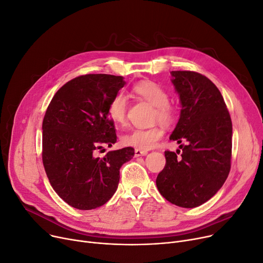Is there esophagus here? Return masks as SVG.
<instances>
[{"mask_svg": "<svg viewBox=\"0 0 263 263\" xmlns=\"http://www.w3.org/2000/svg\"><path fill=\"white\" fill-rule=\"evenodd\" d=\"M148 153L146 152V151H142V149H138V148H136V149L134 151V155H135V157H140V156H146Z\"/></svg>", "mask_w": 263, "mask_h": 263, "instance_id": "1", "label": "esophagus"}]
</instances>
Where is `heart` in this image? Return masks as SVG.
<instances>
[{
    "label": "heart",
    "mask_w": 263,
    "mask_h": 263,
    "mask_svg": "<svg viewBox=\"0 0 263 263\" xmlns=\"http://www.w3.org/2000/svg\"><path fill=\"white\" fill-rule=\"evenodd\" d=\"M134 92L156 107L155 118L163 124H171L175 118V110L168 104V93L159 84L152 81L140 82L133 87ZM127 97L119 92L114 96L108 105L109 118L115 123H123L127 115ZM163 136V130L160 127L149 129H133L125 133L121 141L124 145L132 146L138 149H151Z\"/></svg>",
    "instance_id": "b5f03b06"
}]
</instances>
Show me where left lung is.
Wrapping results in <instances>:
<instances>
[{
  "instance_id": "1",
  "label": "left lung",
  "mask_w": 263,
  "mask_h": 263,
  "mask_svg": "<svg viewBox=\"0 0 263 263\" xmlns=\"http://www.w3.org/2000/svg\"><path fill=\"white\" fill-rule=\"evenodd\" d=\"M179 96L180 116L170 140L179 149L164 153L166 163L157 176L161 196L180 208H197L213 198L231 167L232 122L223 98L208 77L191 71H172Z\"/></svg>"
}]
</instances>
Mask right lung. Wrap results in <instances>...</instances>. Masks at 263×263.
I'll return each instance as SVG.
<instances>
[{"mask_svg":"<svg viewBox=\"0 0 263 263\" xmlns=\"http://www.w3.org/2000/svg\"><path fill=\"white\" fill-rule=\"evenodd\" d=\"M125 85L122 76L87 74L63 85L43 120V164L53 190L77 210H95L116 192L121 165L134 156L132 147L96 152L117 141L108 115L114 96Z\"/></svg>","mask_w":263,"mask_h":263,"instance_id":"1","label":"right lung"}]
</instances>
